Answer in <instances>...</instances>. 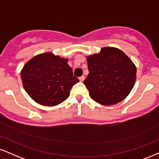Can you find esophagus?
I'll use <instances>...</instances> for the list:
<instances>
[{
	"label": "esophagus",
	"mask_w": 159,
	"mask_h": 159,
	"mask_svg": "<svg viewBox=\"0 0 159 159\" xmlns=\"http://www.w3.org/2000/svg\"><path fill=\"white\" fill-rule=\"evenodd\" d=\"M84 79H85V77L84 75H82V76H81V77L79 78V80H80V81H84Z\"/></svg>",
	"instance_id": "1"
}]
</instances>
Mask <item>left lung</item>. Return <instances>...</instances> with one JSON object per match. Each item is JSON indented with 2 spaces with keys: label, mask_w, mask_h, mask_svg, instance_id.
I'll return each mask as SVG.
<instances>
[{
  "label": "left lung",
  "mask_w": 159,
  "mask_h": 159,
  "mask_svg": "<svg viewBox=\"0 0 159 159\" xmlns=\"http://www.w3.org/2000/svg\"><path fill=\"white\" fill-rule=\"evenodd\" d=\"M89 74L84 84L90 98L104 106L121 102L133 89L136 66L121 49L103 47L98 53L87 56Z\"/></svg>",
  "instance_id": "8db88e82"
}]
</instances>
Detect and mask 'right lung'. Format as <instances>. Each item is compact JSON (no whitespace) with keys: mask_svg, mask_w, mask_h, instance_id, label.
Returning <instances> with one entry per match:
<instances>
[{"mask_svg":"<svg viewBox=\"0 0 159 159\" xmlns=\"http://www.w3.org/2000/svg\"><path fill=\"white\" fill-rule=\"evenodd\" d=\"M68 58L51 52L38 54L24 64L20 71L24 89L32 100L43 106L60 104L79 81L69 66Z\"/></svg>","mask_w":159,"mask_h":159,"instance_id":"obj_1","label":"right lung"}]
</instances>
